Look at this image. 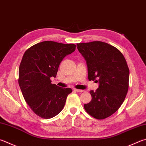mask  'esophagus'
Segmentation results:
<instances>
[{
	"label": "esophagus",
	"mask_w": 146,
	"mask_h": 146,
	"mask_svg": "<svg viewBox=\"0 0 146 146\" xmlns=\"http://www.w3.org/2000/svg\"><path fill=\"white\" fill-rule=\"evenodd\" d=\"M76 92H84L85 91L84 90H81V89H74Z\"/></svg>",
	"instance_id": "34e87169"
}]
</instances>
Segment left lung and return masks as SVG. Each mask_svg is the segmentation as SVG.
Wrapping results in <instances>:
<instances>
[{
    "mask_svg": "<svg viewBox=\"0 0 146 146\" xmlns=\"http://www.w3.org/2000/svg\"><path fill=\"white\" fill-rule=\"evenodd\" d=\"M76 45L86 61L89 80L99 83L96 91H90L92 100L84 105L85 110L97 119L107 118L119 109L128 92L129 71L125 58L117 48L102 41Z\"/></svg>",
    "mask_w": 146,
    "mask_h": 146,
    "instance_id": "obj_1",
    "label": "left lung"
}]
</instances>
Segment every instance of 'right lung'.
I'll return each instance as SVG.
<instances>
[{
    "label": "right lung",
    "instance_id": "add662e5",
    "mask_svg": "<svg viewBox=\"0 0 146 146\" xmlns=\"http://www.w3.org/2000/svg\"><path fill=\"white\" fill-rule=\"evenodd\" d=\"M74 44L46 41L37 43L25 52L19 67L18 84L23 98L39 117L50 119L64 108L70 88L52 84L60 62L75 50Z\"/></svg>",
    "mask_w": 146,
    "mask_h": 146
}]
</instances>
